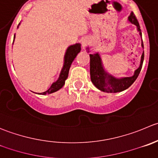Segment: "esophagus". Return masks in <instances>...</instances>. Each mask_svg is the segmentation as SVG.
<instances>
[{
  "label": "esophagus",
  "instance_id": "obj_1",
  "mask_svg": "<svg viewBox=\"0 0 158 158\" xmlns=\"http://www.w3.org/2000/svg\"><path fill=\"white\" fill-rule=\"evenodd\" d=\"M89 40L87 39V38H85V39H83V40L82 41V48H85V47L87 46V45H89Z\"/></svg>",
  "mask_w": 158,
  "mask_h": 158
}]
</instances>
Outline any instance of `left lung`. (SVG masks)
Returning a JSON list of instances; mask_svg holds the SVG:
<instances>
[{"label": "left lung", "instance_id": "left-lung-1", "mask_svg": "<svg viewBox=\"0 0 158 158\" xmlns=\"http://www.w3.org/2000/svg\"><path fill=\"white\" fill-rule=\"evenodd\" d=\"M128 20H129L130 22L137 26L139 34H140V36H142L140 24H139L137 19L136 18L135 15L133 12L131 13V15L128 18ZM141 45L143 48V42L141 43ZM89 56L90 78H91V81L93 85L98 89L101 90L102 92H106V93H118V92H122L129 88L135 82L137 78L138 77L140 70H141L142 65H143L144 52H143L141 56L140 66L137 69L135 70L134 76H131V77L120 78V79L114 77V76L109 74L108 73L105 71L99 53L97 52L95 53V54H89Z\"/></svg>", "mask_w": 158, "mask_h": 158}]
</instances>
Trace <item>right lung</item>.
<instances>
[{
    "label": "right lung",
    "instance_id": "add662e5",
    "mask_svg": "<svg viewBox=\"0 0 158 158\" xmlns=\"http://www.w3.org/2000/svg\"><path fill=\"white\" fill-rule=\"evenodd\" d=\"M18 25H20V24H18ZM15 36H14V40H15ZM80 51H81V45L79 43H76L75 44V45H70V46L67 48L66 52H65V56H64L63 67H62V71H61L60 75H59V79H58V80L56 81V82H53L52 85H51V87H50L47 91L44 92V93H38V94L46 95V94H50V93H55V92L60 89L65 85V80H66L67 78H68V76H69V72L70 66H71L72 63H73L75 58L76 57L77 54Z\"/></svg>",
    "mask_w": 158,
    "mask_h": 158
}]
</instances>
